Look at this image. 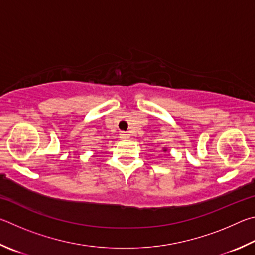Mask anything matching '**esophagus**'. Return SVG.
I'll use <instances>...</instances> for the list:
<instances>
[{"instance_id":"34e87169","label":"esophagus","mask_w":255,"mask_h":255,"mask_svg":"<svg viewBox=\"0 0 255 255\" xmlns=\"http://www.w3.org/2000/svg\"><path fill=\"white\" fill-rule=\"evenodd\" d=\"M120 137H121V139H123V140H127V139H128V137H130V134H128V132H121Z\"/></svg>"}]
</instances>
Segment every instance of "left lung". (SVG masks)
<instances>
[{"mask_svg": "<svg viewBox=\"0 0 255 255\" xmlns=\"http://www.w3.org/2000/svg\"><path fill=\"white\" fill-rule=\"evenodd\" d=\"M163 151H164V152H166V151H167V149H163Z\"/></svg>", "mask_w": 255, "mask_h": 255, "instance_id": "obj_1", "label": "left lung"}]
</instances>
